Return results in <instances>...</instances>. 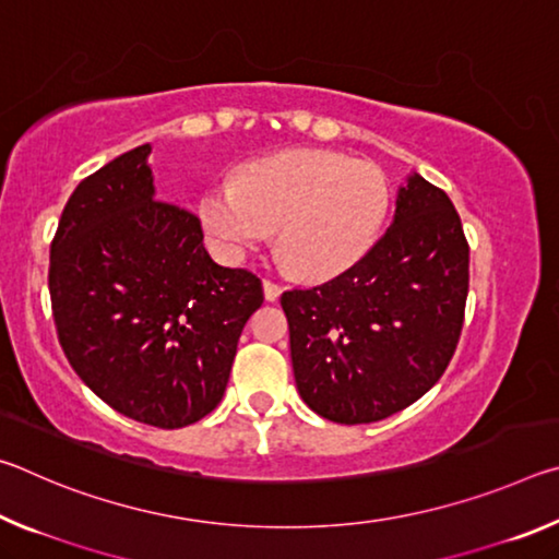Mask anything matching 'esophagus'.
<instances>
[{
    "label": "esophagus",
    "instance_id": "34e87169",
    "mask_svg": "<svg viewBox=\"0 0 559 559\" xmlns=\"http://www.w3.org/2000/svg\"><path fill=\"white\" fill-rule=\"evenodd\" d=\"M263 296H266V300H271V302L278 300V296H281V286H278V283L263 278Z\"/></svg>",
    "mask_w": 559,
    "mask_h": 559
}]
</instances>
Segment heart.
<instances>
[{"label": "heart", "mask_w": 559, "mask_h": 559, "mask_svg": "<svg viewBox=\"0 0 559 559\" xmlns=\"http://www.w3.org/2000/svg\"><path fill=\"white\" fill-rule=\"evenodd\" d=\"M386 204V179L374 165L288 150L249 163L236 185L206 189L200 219L224 259H243L278 229L281 259L293 273L330 278L370 251Z\"/></svg>", "instance_id": "1"}]
</instances>
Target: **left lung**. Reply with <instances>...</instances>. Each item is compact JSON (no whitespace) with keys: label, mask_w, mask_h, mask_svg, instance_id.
<instances>
[{"label":"left lung","mask_w":559,"mask_h":559,"mask_svg":"<svg viewBox=\"0 0 559 559\" xmlns=\"http://www.w3.org/2000/svg\"><path fill=\"white\" fill-rule=\"evenodd\" d=\"M468 241L449 194L412 175L362 259L281 296L298 392L337 424H372L427 394L456 353Z\"/></svg>","instance_id":"8db88e82"}]
</instances>
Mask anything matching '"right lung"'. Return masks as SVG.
Masks as SVG:
<instances>
[{
	"label": "right lung",
	"mask_w": 559,
	"mask_h": 559,
	"mask_svg": "<svg viewBox=\"0 0 559 559\" xmlns=\"http://www.w3.org/2000/svg\"><path fill=\"white\" fill-rule=\"evenodd\" d=\"M150 145L88 175L51 241L49 293L75 374L112 409L182 429L222 402L257 273L204 249L200 216L155 200Z\"/></svg>",
	"instance_id": "add662e5"
}]
</instances>
